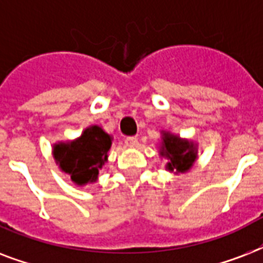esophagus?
Returning <instances> with one entry per match:
<instances>
[{
  "label": "esophagus",
  "mask_w": 263,
  "mask_h": 263,
  "mask_svg": "<svg viewBox=\"0 0 263 263\" xmlns=\"http://www.w3.org/2000/svg\"><path fill=\"white\" fill-rule=\"evenodd\" d=\"M124 143H125V146H128V147H135L136 144H138V138H136V136H127V138L124 139Z\"/></svg>",
  "instance_id": "1"
}]
</instances>
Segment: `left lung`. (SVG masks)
Masks as SVG:
<instances>
[{"label": "left lung", "instance_id": "left-lung-1", "mask_svg": "<svg viewBox=\"0 0 263 263\" xmlns=\"http://www.w3.org/2000/svg\"><path fill=\"white\" fill-rule=\"evenodd\" d=\"M162 154L171 160L168 164V169L176 172H187L191 168L196 158L194 144L181 140L177 136L164 135V146H162Z\"/></svg>", "mask_w": 263, "mask_h": 263}]
</instances>
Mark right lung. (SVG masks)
Here are the masks:
<instances>
[{
    "label": "right lung",
    "mask_w": 263,
    "mask_h": 263,
    "mask_svg": "<svg viewBox=\"0 0 263 263\" xmlns=\"http://www.w3.org/2000/svg\"><path fill=\"white\" fill-rule=\"evenodd\" d=\"M110 136L102 128L90 127L79 139L72 143H59L54 146V158L60 168L71 175L76 184L92 183L98 177L99 169L107 158L110 148Z\"/></svg>",
    "instance_id": "obj_1"
}]
</instances>
